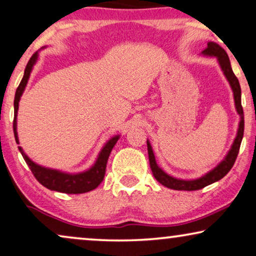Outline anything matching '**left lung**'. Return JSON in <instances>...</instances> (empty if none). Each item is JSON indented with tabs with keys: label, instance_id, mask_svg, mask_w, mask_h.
<instances>
[{
	"label": "left lung",
	"instance_id": "1",
	"mask_svg": "<svg viewBox=\"0 0 256 256\" xmlns=\"http://www.w3.org/2000/svg\"><path fill=\"white\" fill-rule=\"evenodd\" d=\"M202 56L207 57H216L218 60V63L222 70V72L228 80V83L230 85L232 91H233V97H234V103L235 108H236L238 114L240 116V122H239V128H238L236 136L232 144L230 151L226 154V156L218 164V165L213 170H210V172H207L206 174L196 179H190V180H184L178 179L174 176L168 174L166 172H164L162 168H159L158 164L156 162L154 153H153L152 146L150 144L148 139V160H150V166H151L152 173L156 179V182H159L162 186L168 187L171 190H202L204 187L210 185V184L219 182L220 179H222L228 172L230 171V168H233L235 159H236L238 153H239V148L241 145V140L244 137V110L241 106V88L240 83L238 80L236 76H235L233 70H232L230 58H228V54L219 44L214 42H208L206 49L202 52Z\"/></svg>",
	"mask_w": 256,
	"mask_h": 256
}]
</instances>
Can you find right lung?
I'll return each mask as SVG.
<instances>
[{"label": "right lung", "mask_w": 256, "mask_h": 256, "mask_svg": "<svg viewBox=\"0 0 256 256\" xmlns=\"http://www.w3.org/2000/svg\"><path fill=\"white\" fill-rule=\"evenodd\" d=\"M37 60H38V51L32 54V58L29 60L28 64H26L24 74H23L21 83H20L18 88H17L15 100H14V134H15V140L17 144H20L18 136H17V112H18V103L23 92H24L30 74H32V68L36 64ZM119 137L120 136L117 134L111 139H108L103 148H102L100 154H98L94 165L88 170H86V171L80 173H66L58 171V170L44 168V166H40L38 164L34 162L26 154L21 146H18V150L21 152L23 159L26 160V165L32 170V174L35 176V178L38 180V182L42 184L44 187H46V188L51 190H57V192L60 193L80 194L90 192V190L97 188L98 185L103 182L108 156H110L116 142H118Z\"/></svg>", "instance_id": "add662e5"}]
</instances>
